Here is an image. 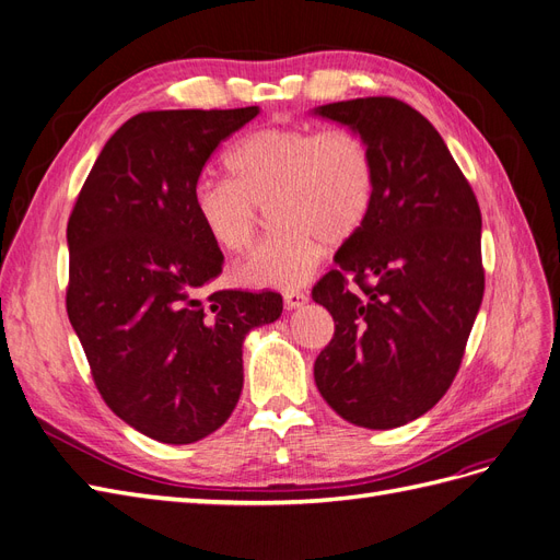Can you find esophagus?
Wrapping results in <instances>:
<instances>
[{
  "mask_svg": "<svg viewBox=\"0 0 560 560\" xmlns=\"http://www.w3.org/2000/svg\"><path fill=\"white\" fill-rule=\"evenodd\" d=\"M282 301H284V308L287 311H296V308H303L308 303V294H303L299 290H292V292H284L282 294Z\"/></svg>",
  "mask_w": 560,
  "mask_h": 560,
  "instance_id": "34e87169",
  "label": "esophagus"
}]
</instances>
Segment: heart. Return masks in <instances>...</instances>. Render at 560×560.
<instances>
[{
    "instance_id": "heart-1",
    "label": "heart",
    "mask_w": 560,
    "mask_h": 560,
    "mask_svg": "<svg viewBox=\"0 0 560 560\" xmlns=\"http://www.w3.org/2000/svg\"><path fill=\"white\" fill-rule=\"evenodd\" d=\"M226 171L231 179H198L194 210L217 247L243 252L257 233L259 208L273 202L278 233L235 266L238 282L259 290L306 282L325 243L350 241L374 208V159L350 130H254L229 149Z\"/></svg>"
}]
</instances>
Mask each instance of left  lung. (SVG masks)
Masks as SVG:
<instances>
[{
	"label": "left lung",
	"mask_w": 560,
	"mask_h": 560,
	"mask_svg": "<svg viewBox=\"0 0 560 560\" xmlns=\"http://www.w3.org/2000/svg\"><path fill=\"white\" fill-rule=\"evenodd\" d=\"M311 114L360 135L376 167L364 226L313 287L336 325L315 383L352 425L393 430L428 413L460 369L483 299L481 210L442 135L413 107L358 97Z\"/></svg>",
	"instance_id": "1"
}]
</instances>
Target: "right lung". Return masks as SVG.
I'll return each instance as SVG.
<instances>
[{"label":"right lung","mask_w":560,"mask_h":560,"mask_svg":"<svg viewBox=\"0 0 560 560\" xmlns=\"http://www.w3.org/2000/svg\"><path fill=\"white\" fill-rule=\"evenodd\" d=\"M259 114L132 116L100 151L67 222V315L109 409L163 444H194L243 393V341L282 313L276 292L200 290L224 254L202 231L194 186L212 151Z\"/></svg>","instance_id":"right-lung-1"}]
</instances>
